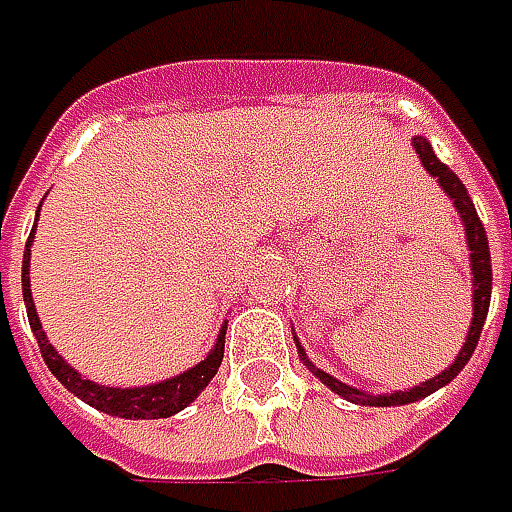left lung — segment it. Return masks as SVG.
Here are the masks:
<instances>
[{
    "label": "left lung",
    "mask_w": 512,
    "mask_h": 512,
    "mask_svg": "<svg viewBox=\"0 0 512 512\" xmlns=\"http://www.w3.org/2000/svg\"><path fill=\"white\" fill-rule=\"evenodd\" d=\"M413 148L419 153L424 170H427L430 176H436V182H439L444 193L453 199V207H456L459 216H462L464 236H467V247H470V270H473V322H470V330H467V339H464L459 356L453 359V364H450L447 370H442L439 376H433V379H427V382L410 387V390H393V393H379V396H373V393H367V390H359V387H350V384L333 379L325 370H319L316 364L307 359V353L302 350L299 339H296V347H299V353H302V362L307 364V370H310L313 376H319V382L327 384L333 393H339L347 402L367 404V407H393V404L419 402L424 396L436 393V390L444 387L447 382H453V379L462 373L464 364L470 362V356H473V350H476V344H479L484 319H487V307H490V287H493L490 245H487V233H484L482 219H479L476 207L470 202V193H467V187L462 185V179H459V176L433 153L430 142H427L424 136H413Z\"/></svg>",
    "instance_id": "1"
}]
</instances>
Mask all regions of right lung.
<instances>
[{"instance_id": "add662e5", "label": "right lung", "mask_w": 512, "mask_h": 512, "mask_svg": "<svg viewBox=\"0 0 512 512\" xmlns=\"http://www.w3.org/2000/svg\"><path fill=\"white\" fill-rule=\"evenodd\" d=\"M33 233H36V222H33L28 245H25V259H22V299H25V307H28L30 330H33V336H36V342H39L42 359L48 364L50 373L65 384L73 396H79V399L85 404H90V407H96V410H102V413H110V416H119V419H168L173 413L185 410L187 404L193 402V399L205 390L207 384H210V379L219 373V364H222V356H225L227 322L222 325V330H219L216 344H213V350L207 353L205 359L199 364H193L185 373L173 376V379L145 384V387H108V384L90 382V379H85L79 370H73V367L56 353V347L48 342V336H45V330H42V322H39V316H36L28 276Z\"/></svg>"}]
</instances>
